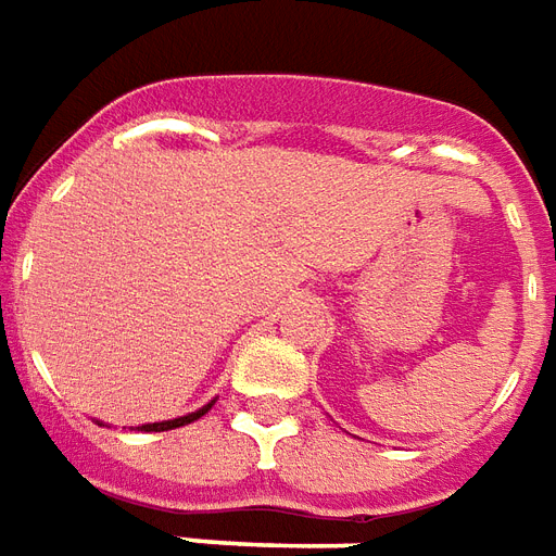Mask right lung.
Here are the masks:
<instances>
[{
	"instance_id": "1",
	"label": "right lung",
	"mask_w": 556,
	"mask_h": 556,
	"mask_svg": "<svg viewBox=\"0 0 556 556\" xmlns=\"http://www.w3.org/2000/svg\"><path fill=\"white\" fill-rule=\"evenodd\" d=\"M210 406H213V404H207V406H204V409H199V413H190V415H185V418H176V421L143 424L141 430H147V432H164V430H176V427H185V424H190V421H195V418H201V415L207 413Z\"/></svg>"
}]
</instances>
